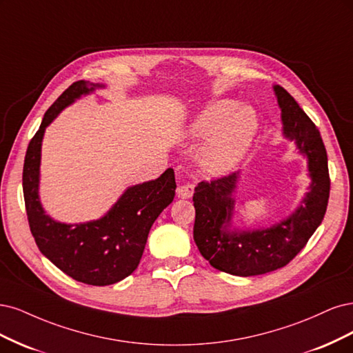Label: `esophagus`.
I'll return each instance as SVG.
<instances>
[{
    "instance_id": "esophagus-1",
    "label": "esophagus",
    "mask_w": 353,
    "mask_h": 353,
    "mask_svg": "<svg viewBox=\"0 0 353 353\" xmlns=\"http://www.w3.org/2000/svg\"><path fill=\"white\" fill-rule=\"evenodd\" d=\"M193 192H195V186H193L192 183H186V185H180L177 188V196L179 198H183V199H188L193 195Z\"/></svg>"
}]
</instances>
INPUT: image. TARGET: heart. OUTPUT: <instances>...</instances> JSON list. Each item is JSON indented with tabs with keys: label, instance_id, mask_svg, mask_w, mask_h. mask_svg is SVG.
<instances>
[{
	"label": "heart",
	"instance_id": "obj_1",
	"mask_svg": "<svg viewBox=\"0 0 353 353\" xmlns=\"http://www.w3.org/2000/svg\"><path fill=\"white\" fill-rule=\"evenodd\" d=\"M230 99H220L202 112L192 128L199 138L213 134L201 151V165L212 174L232 170L248 151L256 132V119L248 108L237 110Z\"/></svg>",
	"mask_w": 353,
	"mask_h": 353
}]
</instances>
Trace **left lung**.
Listing matches in <instances>:
<instances>
[{
    "mask_svg": "<svg viewBox=\"0 0 353 353\" xmlns=\"http://www.w3.org/2000/svg\"><path fill=\"white\" fill-rule=\"evenodd\" d=\"M274 90L281 108L284 136L296 142L299 152L310 160L312 181L301 207L270 229L230 230L234 212L232 193L237 174L202 180L193 193V239L199 252L214 268L233 276L265 274L288 265L308 243L327 210L330 176L320 130L286 89L276 85Z\"/></svg>",
    "mask_w": 353,
    "mask_h": 353,
    "instance_id": "obj_1",
    "label": "left lung"
}]
</instances>
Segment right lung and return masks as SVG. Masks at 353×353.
Returning a JSON list of instances; mask_svg holds the SVG:
<instances>
[{
  "label": "right lung",
  "mask_w": 353,
  "mask_h": 353,
  "mask_svg": "<svg viewBox=\"0 0 353 353\" xmlns=\"http://www.w3.org/2000/svg\"><path fill=\"white\" fill-rule=\"evenodd\" d=\"M95 86L99 85L89 88L85 81L74 82L45 112L26 151L23 195L29 227L39 251L72 279L90 286H108L138 268L151 225L174 199L176 180L173 168H167L158 179L129 188L116 205L97 221L64 224L43 212L38 185L45 128L64 107Z\"/></svg>",
  "instance_id": "add662e5"
}]
</instances>
